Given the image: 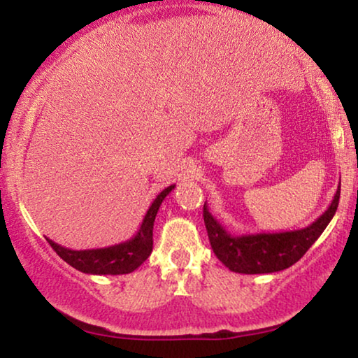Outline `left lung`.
I'll list each match as a JSON object with an SVG mask.
<instances>
[{"label":"left lung","instance_id":"8db88e82","mask_svg":"<svg viewBox=\"0 0 358 358\" xmlns=\"http://www.w3.org/2000/svg\"><path fill=\"white\" fill-rule=\"evenodd\" d=\"M341 197V182L324 213L300 229L278 233L231 234L203 205V222L212 249L231 272L272 273L288 268L300 261L336 215Z\"/></svg>","mask_w":358,"mask_h":358}]
</instances>
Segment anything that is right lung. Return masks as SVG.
<instances>
[{
  "label": "right lung",
  "instance_id": "obj_1",
  "mask_svg": "<svg viewBox=\"0 0 358 358\" xmlns=\"http://www.w3.org/2000/svg\"><path fill=\"white\" fill-rule=\"evenodd\" d=\"M174 187V184L169 185L163 192L156 195V199L150 205L148 212L145 215L143 222L140 224L138 231L129 241L107 248L83 249V251L63 248L48 238L47 241L50 243L53 251L63 261L83 273H92V275H124V273L134 272L150 257L151 251H153L155 218L158 215V210L161 203H163V200L168 197Z\"/></svg>",
  "mask_w": 358,
  "mask_h": 358
}]
</instances>
